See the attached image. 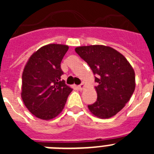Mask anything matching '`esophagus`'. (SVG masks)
I'll use <instances>...</instances> for the list:
<instances>
[{
    "label": "esophagus",
    "instance_id": "obj_1",
    "mask_svg": "<svg viewBox=\"0 0 154 154\" xmlns=\"http://www.w3.org/2000/svg\"><path fill=\"white\" fill-rule=\"evenodd\" d=\"M85 84L84 83V82H82V83L81 85H78L79 90V91H82L84 89V88H85Z\"/></svg>",
    "mask_w": 154,
    "mask_h": 154
}]
</instances>
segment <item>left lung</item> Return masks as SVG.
Segmentation results:
<instances>
[{
    "label": "left lung",
    "mask_w": 154,
    "mask_h": 154,
    "mask_svg": "<svg viewBox=\"0 0 154 154\" xmlns=\"http://www.w3.org/2000/svg\"><path fill=\"white\" fill-rule=\"evenodd\" d=\"M76 53L88 63L94 75L97 100L88 106L99 119H109L118 113L135 90V72L121 53L109 46H79Z\"/></svg>",
    "instance_id": "left-lung-1"
}]
</instances>
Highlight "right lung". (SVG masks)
Wrapping results in <instances>:
<instances>
[{
	"label": "right lung",
	"instance_id": "1",
	"mask_svg": "<svg viewBox=\"0 0 154 154\" xmlns=\"http://www.w3.org/2000/svg\"><path fill=\"white\" fill-rule=\"evenodd\" d=\"M66 45L49 44L34 52L22 73L21 96L24 106L37 118L50 120L62 112L72 89L61 79V62Z\"/></svg>",
	"mask_w": 154,
	"mask_h": 154
}]
</instances>
